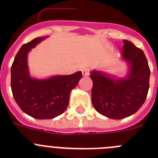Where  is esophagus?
<instances>
[{
	"mask_svg": "<svg viewBox=\"0 0 158 158\" xmlns=\"http://www.w3.org/2000/svg\"><path fill=\"white\" fill-rule=\"evenodd\" d=\"M89 73H90V71H89V69H88V68H85V69H82V75H83L84 77L89 76Z\"/></svg>",
	"mask_w": 158,
	"mask_h": 158,
	"instance_id": "obj_1",
	"label": "esophagus"
}]
</instances>
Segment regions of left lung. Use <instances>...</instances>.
<instances>
[{"label": "left lung", "mask_w": 158, "mask_h": 158, "mask_svg": "<svg viewBox=\"0 0 158 158\" xmlns=\"http://www.w3.org/2000/svg\"><path fill=\"white\" fill-rule=\"evenodd\" d=\"M122 57L129 63L125 78H113L100 71L91 72L92 103L100 114L121 119L133 115L144 104L150 87V69L142 50L123 40Z\"/></svg>", "instance_id": "1"}]
</instances>
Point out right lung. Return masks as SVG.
<instances>
[{
  "label": "right lung",
  "mask_w": 158,
  "mask_h": 158,
  "mask_svg": "<svg viewBox=\"0 0 158 158\" xmlns=\"http://www.w3.org/2000/svg\"><path fill=\"white\" fill-rule=\"evenodd\" d=\"M45 38H35L23 44L11 67V89L16 104L23 112L38 119H49L62 114L69 104L71 90L82 77L79 71L44 80L31 77L27 54Z\"/></svg>",
  "instance_id": "1"
}]
</instances>
